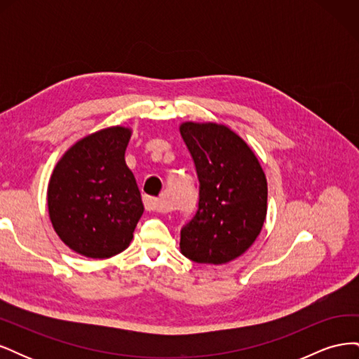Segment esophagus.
Wrapping results in <instances>:
<instances>
[{
	"instance_id": "esophagus-1",
	"label": "esophagus",
	"mask_w": 359,
	"mask_h": 359,
	"mask_svg": "<svg viewBox=\"0 0 359 359\" xmlns=\"http://www.w3.org/2000/svg\"><path fill=\"white\" fill-rule=\"evenodd\" d=\"M144 206H145V210L149 212H163V210H165L163 208L160 199L151 198V196L144 198Z\"/></svg>"
}]
</instances>
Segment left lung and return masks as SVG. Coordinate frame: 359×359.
Returning a JSON list of instances; mask_svg holds the SVG:
<instances>
[{"label": "left lung", "instance_id": "obj_1", "mask_svg": "<svg viewBox=\"0 0 359 359\" xmlns=\"http://www.w3.org/2000/svg\"><path fill=\"white\" fill-rule=\"evenodd\" d=\"M198 175V208L181 227L182 255L198 264H226L255 243L266 215L265 173L253 151L217 124L180 127Z\"/></svg>", "mask_w": 359, "mask_h": 359}]
</instances>
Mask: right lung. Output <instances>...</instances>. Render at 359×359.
I'll use <instances>...</instances> for the list:
<instances>
[{"mask_svg": "<svg viewBox=\"0 0 359 359\" xmlns=\"http://www.w3.org/2000/svg\"><path fill=\"white\" fill-rule=\"evenodd\" d=\"M130 130L111 127L83 137L62 158L49 181L48 206L58 236L86 257L121 253L144 212L135 175L124 154Z\"/></svg>", "mask_w": 359, "mask_h": 359, "instance_id": "add662e5", "label": "right lung"}]
</instances>
